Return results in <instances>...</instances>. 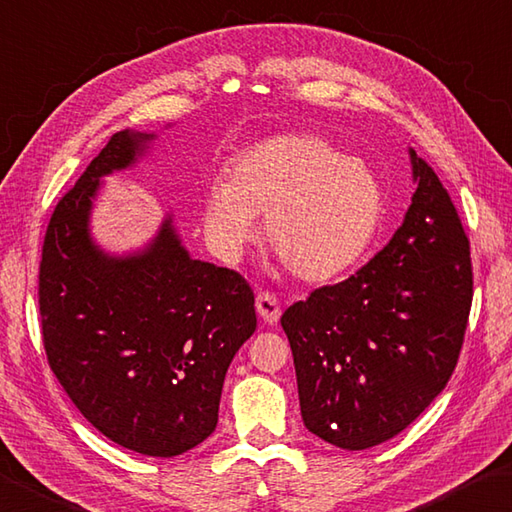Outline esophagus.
<instances>
[{
	"label": "esophagus",
	"mask_w": 512,
	"mask_h": 512,
	"mask_svg": "<svg viewBox=\"0 0 512 512\" xmlns=\"http://www.w3.org/2000/svg\"><path fill=\"white\" fill-rule=\"evenodd\" d=\"M255 308L259 317L264 319V324L275 326L279 322V315H282V308H279V302L275 295L270 293H259L255 299Z\"/></svg>",
	"instance_id": "obj_1"
}]
</instances>
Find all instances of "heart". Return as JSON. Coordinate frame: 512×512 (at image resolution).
<instances>
[{"mask_svg": "<svg viewBox=\"0 0 512 512\" xmlns=\"http://www.w3.org/2000/svg\"><path fill=\"white\" fill-rule=\"evenodd\" d=\"M204 193L202 226L215 253L235 262L257 237L290 273L324 284L362 262L382 228L384 186L359 159L310 133L268 137L246 148Z\"/></svg>", "mask_w": 512, "mask_h": 512, "instance_id": "1", "label": "heart"}]
</instances>
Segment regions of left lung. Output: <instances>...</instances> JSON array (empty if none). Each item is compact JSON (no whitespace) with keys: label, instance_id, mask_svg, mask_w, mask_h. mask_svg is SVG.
Instances as JSON below:
<instances>
[{"label":"left lung","instance_id":"left-lung-1","mask_svg":"<svg viewBox=\"0 0 512 512\" xmlns=\"http://www.w3.org/2000/svg\"><path fill=\"white\" fill-rule=\"evenodd\" d=\"M408 159L415 193L393 239L282 315L304 426L344 450L388 442L442 393L473 302L457 210L413 148Z\"/></svg>","mask_w":512,"mask_h":512}]
</instances>
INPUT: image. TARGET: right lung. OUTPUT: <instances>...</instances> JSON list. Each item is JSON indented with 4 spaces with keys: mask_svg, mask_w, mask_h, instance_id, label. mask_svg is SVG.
Masks as SVG:
<instances>
[{
    "mask_svg": "<svg viewBox=\"0 0 512 512\" xmlns=\"http://www.w3.org/2000/svg\"><path fill=\"white\" fill-rule=\"evenodd\" d=\"M157 139L119 130L57 204L39 313L48 364L79 413L110 442L175 457L213 435L226 370L257 317L246 279L190 257L170 210L139 248L95 239L104 179L139 166Z\"/></svg>",
    "mask_w": 512,
    "mask_h": 512,
    "instance_id": "1",
    "label": "right lung"
}]
</instances>
